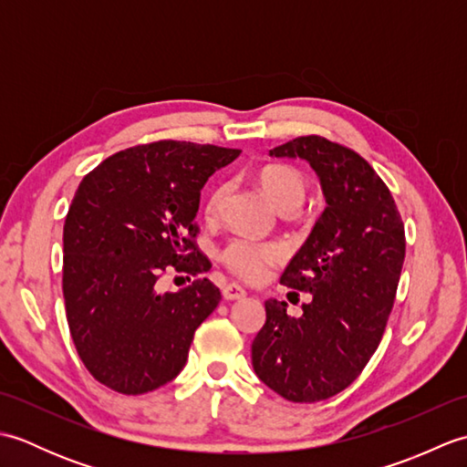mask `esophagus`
<instances>
[{
    "instance_id": "obj_1",
    "label": "esophagus",
    "mask_w": 467,
    "mask_h": 467,
    "mask_svg": "<svg viewBox=\"0 0 467 467\" xmlns=\"http://www.w3.org/2000/svg\"><path fill=\"white\" fill-rule=\"evenodd\" d=\"M244 295H246V291L243 289V286L234 285V283H231V285H224V289H223V296H224L226 301H236V299H243Z\"/></svg>"
}]
</instances>
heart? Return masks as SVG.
<instances>
[{
  "label": "heart",
  "instance_id": "b5f03b06",
  "mask_svg": "<svg viewBox=\"0 0 467 467\" xmlns=\"http://www.w3.org/2000/svg\"><path fill=\"white\" fill-rule=\"evenodd\" d=\"M266 198L279 208L281 213H296L303 206L309 184L301 171L289 164H269L256 174ZM226 196V184H214L208 191L202 213L208 221L221 214ZM283 259V249L276 243H256L249 239H233L221 251V261L233 275L243 281H261L269 266Z\"/></svg>",
  "mask_w": 467,
  "mask_h": 467
}]
</instances>
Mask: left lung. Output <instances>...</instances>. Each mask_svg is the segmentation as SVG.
<instances>
[{
	"label": "left lung",
	"instance_id": "left-lung-1",
	"mask_svg": "<svg viewBox=\"0 0 467 467\" xmlns=\"http://www.w3.org/2000/svg\"><path fill=\"white\" fill-rule=\"evenodd\" d=\"M271 156L303 158L319 174L327 208L281 276L313 295L303 315L266 301L253 341L259 379L286 401L315 403L349 387L381 343L405 259L403 221L389 188L351 148L299 136ZM299 295V293H296Z\"/></svg>",
	"mask_w": 467,
	"mask_h": 467
}]
</instances>
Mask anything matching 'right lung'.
I'll use <instances>...</instances> for the list:
<instances>
[{"label": "right lung", "mask_w": 467, "mask_h": 467, "mask_svg": "<svg viewBox=\"0 0 467 467\" xmlns=\"http://www.w3.org/2000/svg\"><path fill=\"white\" fill-rule=\"evenodd\" d=\"M241 150L158 140L108 156L88 172L64 223L62 291L69 335L96 381L142 395L182 371L194 331L221 291L201 276V188ZM197 279L158 294L166 270Z\"/></svg>", "instance_id": "obj_1"}]
</instances>
